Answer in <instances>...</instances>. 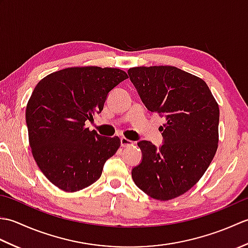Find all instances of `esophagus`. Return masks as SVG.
Returning a JSON list of instances; mask_svg holds the SVG:
<instances>
[{"mask_svg":"<svg viewBox=\"0 0 248 248\" xmlns=\"http://www.w3.org/2000/svg\"><path fill=\"white\" fill-rule=\"evenodd\" d=\"M120 144H121V147H129V146H132L134 143L132 140H130L129 139L127 138H121L120 139Z\"/></svg>","mask_w":248,"mask_h":248,"instance_id":"34e87169","label":"esophagus"}]
</instances>
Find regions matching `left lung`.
Wrapping results in <instances>:
<instances>
[{"mask_svg": "<svg viewBox=\"0 0 248 248\" xmlns=\"http://www.w3.org/2000/svg\"><path fill=\"white\" fill-rule=\"evenodd\" d=\"M141 101L165 117L164 144H138L143 160L132 170L136 186L151 198L170 200L186 193L203 176L218 147L219 108L202 78L173 66L128 70Z\"/></svg>", "mask_w": 248, "mask_h": 248, "instance_id": "1", "label": "left lung"}]
</instances>
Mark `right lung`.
I'll return each instance as SVG.
<instances>
[{
  "label": "right lung",
  "mask_w": 248,
  "mask_h": 248,
  "mask_svg": "<svg viewBox=\"0 0 248 248\" xmlns=\"http://www.w3.org/2000/svg\"><path fill=\"white\" fill-rule=\"evenodd\" d=\"M128 78L118 68L78 66L40 80L26 105L29 141L39 170L55 186L78 192L96 182L105 161L120 147L85 127L100 113L108 93Z\"/></svg>",
  "instance_id": "right-lung-1"
}]
</instances>
